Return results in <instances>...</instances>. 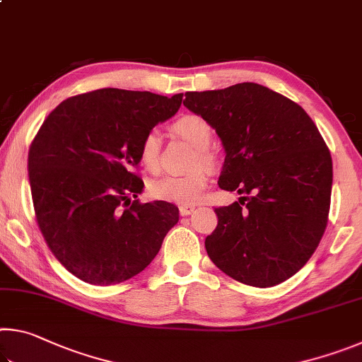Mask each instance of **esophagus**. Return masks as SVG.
Masks as SVG:
<instances>
[{"mask_svg":"<svg viewBox=\"0 0 362 362\" xmlns=\"http://www.w3.org/2000/svg\"><path fill=\"white\" fill-rule=\"evenodd\" d=\"M179 211H180V216H189V214H192V212L194 211V206H192V204H183V206L179 207Z\"/></svg>","mask_w":362,"mask_h":362,"instance_id":"34e87169","label":"esophagus"}]
</instances>
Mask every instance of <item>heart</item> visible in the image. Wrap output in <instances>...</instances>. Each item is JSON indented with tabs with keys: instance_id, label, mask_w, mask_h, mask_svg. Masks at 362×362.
<instances>
[{
	"instance_id": "1",
	"label": "heart",
	"mask_w": 362,
	"mask_h": 362,
	"mask_svg": "<svg viewBox=\"0 0 362 362\" xmlns=\"http://www.w3.org/2000/svg\"><path fill=\"white\" fill-rule=\"evenodd\" d=\"M177 136L182 137L196 150V155L189 163V170L185 175H166L150 183V194L153 198L169 201L177 204H194L209 182L206 168L216 166L217 156L209 145L212 140V129L199 116L187 115L173 124ZM139 159L148 173H158L161 168L159 159V137L155 131L146 132L139 144Z\"/></svg>"
}]
</instances>
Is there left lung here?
Here are the masks:
<instances>
[{
	"label": "left lung",
	"mask_w": 362,
	"mask_h": 362,
	"mask_svg": "<svg viewBox=\"0 0 362 362\" xmlns=\"http://www.w3.org/2000/svg\"><path fill=\"white\" fill-rule=\"evenodd\" d=\"M183 105L222 140L218 187L241 194L216 209L207 255L243 284L289 279L313 255L329 216L332 158L313 119L255 83L187 93Z\"/></svg>",
	"instance_id": "obj_1"
}]
</instances>
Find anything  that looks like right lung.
<instances>
[{
    "mask_svg": "<svg viewBox=\"0 0 362 362\" xmlns=\"http://www.w3.org/2000/svg\"><path fill=\"white\" fill-rule=\"evenodd\" d=\"M183 94L103 88L49 113L28 151L36 220L57 260L84 283L118 284L150 265L179 222L166 201L140 204L139 144Z\"/></svg>",
    "mask_w": 362,
    "mask_h": 362,
    "instance_id": "right-lung-1",
    "label": "right lung"
}]
</instances>
